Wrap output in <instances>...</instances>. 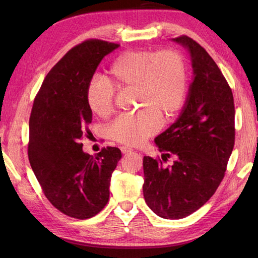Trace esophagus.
Returning <instances> with one entry per match:
<instances>
[{
  "instance_id": "1",
  "label": "esophagus",
  "mask_w": 258,
  "mask_h": 258,
  "mask_svg": "<svg viewBox=\"0 0 258 258\" xmlns=\"http://www.w3.org/2000/svg\"><path fill=\"white\" fill-rule=\"evenodd\" d=\"M119 150H120V152H122V154H127V153L132 152V149H130V147H127V146H120Z\"/></svg>"
}]
</instances>
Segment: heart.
I'll return each mask as SVG.
<instances>
[{
  "mask_svg": "<svg viewBox=\"0 0 258 258\" xmlns=\"http://www.w3.org/2000/svg\"><path fill=\"white\" fill-rule=\"evenodd\" d=\"M110 82L92 80L85 91L90 111L106 118L114 111L115 91L135 90L139 111L119 116L107 127L109 139L119 144L139 146L154 135L160 118L177 114L187 92V69L177 51H127L114 59L108 69Z\"/></svg>",
  "mask_w": 258,
  "mask_h": 258,
  "instance_id": "b5f03b06",
  "label": "heart"
}]
</instances>
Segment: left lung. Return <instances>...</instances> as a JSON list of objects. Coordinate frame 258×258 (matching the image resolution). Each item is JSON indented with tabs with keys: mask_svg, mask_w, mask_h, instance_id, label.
Listing matches in <instances>:
<instances>
[{
	"mask_svg": "<svg viewBox=\"0 0 258 258\" xmlns=\"http://www.w3.org/2000/svg\"><path fill=\"white\" fill-rule=\"evenodd\" d=\"M189 52L194 80L176 122L155 139L162 160L144 156L143 194L160 217L179 220L199 210L225 175L235 143L231 87L204 47L186 35L173 38Z\"/></svg>",
	"mask_w": 258,
	"mask_h": 258,
	"instance_id": "8db88e82",
	"label": "left lung"
}]
</instances>
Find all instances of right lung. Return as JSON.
Here are the masks:
<instances>
[{"label": "right lung", "instance_id": "add662e5", "mask_svg": "<svg viewBox=\"0 0 258 258\" xmlns=\"http://www.w3.org/2000/svg\"><path fill=\"white\" fill-rule=\"evenodd\" d=\"M118 46L87 40L71 48L47 73L33 103L27 146L31 167L51 204L78 220L105 207L112 173L122 157L119 149L111 146L94 157L81 143L92 122L86 86L103 57Z\"/></svg>", "mask_w": 258, "mask_h": 258}]
</instances>
